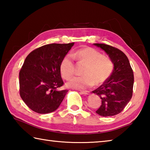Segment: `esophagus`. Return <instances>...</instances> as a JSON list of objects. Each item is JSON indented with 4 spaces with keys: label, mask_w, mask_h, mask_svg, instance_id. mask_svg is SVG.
<instances>
[{
    "label": "esophagus",
    "mask_w": 150,
    "mask_h": 150,
    "mask_svg": "<svg viewBox=\"0 0 150 150\" xmlns=\"http://www.w3.org/2000/svg\"><path fill=\"white\" fill-rule=\"evenodd\" d=\"M80 93L85 95H88L90 94V92H88V91H80Z\"/></svg>",
    "instance_id": "obj_1"
}]
</instances>
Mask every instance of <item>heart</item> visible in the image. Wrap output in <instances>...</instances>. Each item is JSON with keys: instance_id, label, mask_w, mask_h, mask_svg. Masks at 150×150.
Segmentation results:
<instances>
[{"instance_id": "1", "label": "heart", "mask_w": 150, "mask_h": 150, "mask_svg": "<svg viewBox=\"0 0 150 150\" xmlns=\"http://www.w3.org/2000/svg\"><path fill=\"white\" fill-rule=\"evenodd\" d=\"M73 57L79 63L86 65L83 77H75L66 83L68 88L85 89L95 84L105 82L112 72L113 63L108 57L103 56L99 52L92 47H85L76 51ZM74 63L71 56L64 57L60 64V72L64 79H69L73 75Z\"/></svg>"}]
</instances>
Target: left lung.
I'll return each instance as SVG.
<instances>
[{
    "label": "left lung",
    "instance_id": "left-lung-1",
    "mask_svg": "<svg viewBox=\"0 0 150 150\" xmlns=\"http://www.w3.org/2000/svg\"><path fill=\"white\" fill-rule=\"evenodd\" d=\"M108 55L114 67L103 85L92 91L102 100L96 112L102 116L118 115L124 110L132 96L134 74L126 55L120 50L104 44H93Z\"/></svg>",
    "mask_w": 150,
    "mask_h": 150
}]
</instances>
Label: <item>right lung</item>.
I'll list each match as a JSON object with an SVG mask.
<instances>
[{
    "label": "right lung",
    "mask_w": 150,
    "mask_h": 150,
    "mask_svg": "<svg viewBox=\"0 0 150 150\" xmlns=\"http://www.w3.org/2000/svg\"><path fill=\"white\" fill-rule=\"evenodd\" d=\"M74 43L47 44L32 51L19 73L20 95L28 107L40 114L59 108L67 90L58 91L63 81L60 64Z\"/></svg>",
    "instance_id": "right-lung-1"
}]
</instances>
